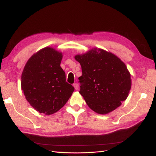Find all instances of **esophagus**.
Segmentation results:
<instances>
[{"label": "esophagus", "mask_w": 156, "mask_h": 156, "mask_svg": "<svg viewBox=\"0 0 156 156\" xmlns=\"http://www.w3.org/2000/svg\"><path fill=\"white\" fill-rule=\"evenodd\" d=\"M73 87H74V88H75V89L76 90H78L79 89V84H77V83H74L73 84Z\"/></svg>", "instance_id": "esophagus-1"}]
</instances>
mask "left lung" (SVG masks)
I'll return each mask as SVG.
<instances>
[{"label":"left lung","mask_w":156,"mask_h":156,"mask_svg":"<svg viewBox=\"0 0 156 156\" xmlns=\"http://www.w3.org/2000/svg\"><path fill=\"white\" fill-rule=\"evenodd\" d=\"M75 58L80 63L79 93L88 106L98 114L115 110L126 100L131 89V75L126 64L111 53L94 48Z\"/></svg>","instance_id":"1"}]
</instances>
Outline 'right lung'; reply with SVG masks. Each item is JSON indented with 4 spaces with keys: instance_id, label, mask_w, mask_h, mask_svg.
Listing matches in <instances>:
<instances>
[{
    "instance_id": "obj_1",
    "label": "right lung",
    "mask_w": 156,
    "mask_h": 156,
    "mask_svg": "<svg viewBox=\"0 0 156 156\" xmlns=\"http://www.w3.org/2000/svg\"><path fill=\"white\" fill-rule=\"evenodd\" d=\"M62 58V53L45 48L31 56L22 73L21 88L27 100L47 115L64 107L74 91L60 67Z\"/></svg>"
}]
</instances>
